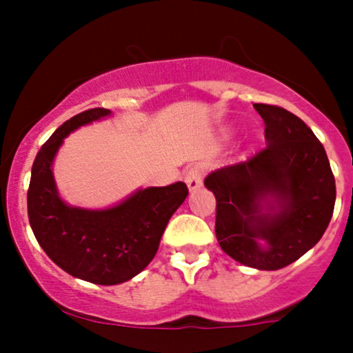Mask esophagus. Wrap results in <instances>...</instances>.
<instances>
[{"mask_svg": "<svg viewBox=\"0 0 353 353\" xmlns=\"http://www.w3.org/2000/svg\"><path fill=\"white\" fill-rule=\"evenodd\" d=\"M185 184H188V189L190 190V192L201 189L202 188V169L197 168V165L190 168L189 171L185 172Z\"/></svg>", "mask_w": 353, "mask_h": 353, "instance_id": "esophagus-1", "label": "esophagus"}]
</instances>
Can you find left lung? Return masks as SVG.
<instances>
[{
  "label": "left lung",
  "mask_w": 353,
  "mask_h": 353,
  "mask_svg": "<svg viewBox=\"0 0 353 353\" xmlns=\"http://www.w3.org/2000/svg\"><path fill=\"white\" fill-rule=\"evenodd\" d=\"M265 123L267 148L205 177L216 196V236L234 261L279 270L322 239L335 205L325 149L301 117L254 104Z\"/></svg>",
  "instance_id": "1"
}]
</instances>
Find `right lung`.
Returning a JSON list of instances; mask_svg holds the SVG:
<instances>
[{"label": "right lung", "mask_w": 353, "mask_h": 353, "mask_svg": "<svg viewBox=\"0 0 353 353\" xmlns=\"http://www.w3.org/2000/svg\"><path fill=\"white\" fill-rule=\"evenodd\" d=\"M112 112L88 109L59 125L43 144L31 169L28 217L48 257L64 272L98 285H117L143 272L159 249L165 225L185 201L184 182L137 189L104 209L70 205L59 196L52 163L72 131Z\"/></svg>", "instance_id": "add662e5"}]
</instances>
